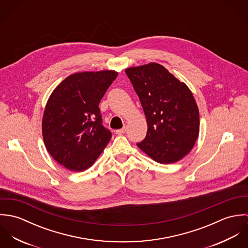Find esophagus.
I'll return each instance as SVG.
<instances>
[{"label":"esophagus","mask_w":248,"mask_h":248,"mask_svg":"<svg viewBox=\"0 0 248 248\" xmlns=\"http://www.w3.org/2000/svg\"><path fill=\"white\" fill-rule=\"evenodd\" d=\"M125 131H126V128L124 127V128H122V129H118V130H116V131H115V134H116V135H118V136H121V135H123V134L125 133Z\"/></svg>","instance_id":"obj_1"}]
</instances>
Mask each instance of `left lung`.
Instances as JSON below:
<instances>
[{
  "instance_id": "obj_1",
  "label": "left lung",
  "mask_w": 248,
  "mask_h": 248,
  "mask_svg": "<svg viewBox=\"0 0 248 248\" xmlns=\"http://www.w3.org/2000/svg\"><path fill=\"white\" fill-rule=\"evenodd\" d=\"M125 71L147 119L146 138L138 146L156 162L180 160L192 150L200 133V112L192 92L157 63Z\"/></svg>"
}]
</instances>
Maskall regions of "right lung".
Instances as JSON below:
<instances>
[{
  "instance_id": "1",
  "label": "right lung",
  "mask_w": 248,
  "mask_h": 248,
  "mask_svg": "<svg viewBox=\"0 0 248 248\" xmlns=\"http://www.w3.org/2000/svg\"><path fill=\"white\" fill-rule=\"evenodd\" d=\"M117 74L114 71L76 72L51 93L43 114V140L49 155L65 168L87 170L110 140L98 105Z\"/></svg>"
}]
</instances>
